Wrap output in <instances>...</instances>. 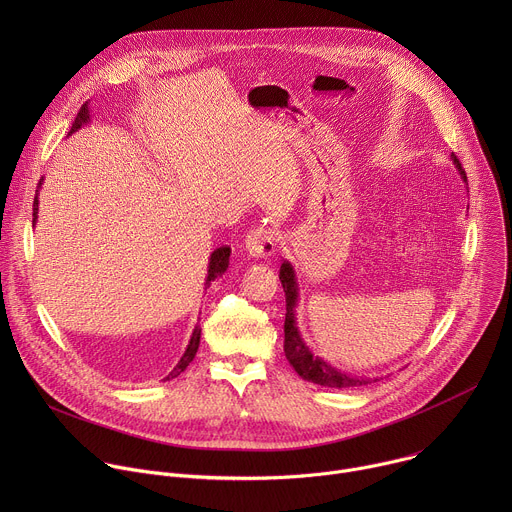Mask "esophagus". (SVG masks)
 <instances>
[{"instance_id": "1", "label": "esophagus", "mask_w": 512, "mask_h": 512, "mask_svg": "<svg viewBox=\"0 0 512 512\" xmlns=\"http://www.w3.org/2000/svg\"><path fill=\"white\" fill-rule=\"evenodd\" d=\"M275 245H277V233L267 227H257V229L249 231L247 239H245L247 253L257 259L271 257L275 253Z\"/></svg>"}]
</instances>
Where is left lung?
I'll use <instances>...</instances> for the list:
<instances>
[{"label": "left lung", "instance_id": "left-lung-1", "mask_svg": "<svg viewBox=\"0 0 512 512\" xmlns=\"http://www.w3.org/2000/svg\"><path fill=\"white\" fill-rule=\"evenodd\" d=\"M452 162L460 174V178L464 182L466 180V172L462 170L460 160L452 154ZM279 281L281 287L285 291V324H283V332H285V342H283V350L285 356L289 360L294 371L304 379L310 381L314 385H322V387H332V389H346V387H360V385H369V379H356L350 377L342 371H338L332 364H328L326 360H322L320 356H314V352L306 346L304 338L300 336L298 330V322H296V308H298V279H296V271L289 263H281L279 267Z\"/></svg>", "mask_w": 512, "mask_h": 512}]
</instances>
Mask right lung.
Listing matches in <instances>:
<instances>
[{"mask_svg":"<svg viewBox=\"0 0 512 512\" xmlns=\"http://www.w3.org/2000/svg\"><path fill=\"white\" fill-rule=\"evenodd\" d=\"M87 123H91V109H89V103H85L83 107H81V111L77 113V119H75V123H72V127H70V131H68V135H72V133H77L79 129H83ZM42 182H44V178H40V182H38V190H36V196H34V212H32V227H36V223H38V194H40V188H42ZM229 257H231V247H218V249H214L212 253H210V259H208V275H206V283H204V289L206 287H210V283L216 279V277H221L225 271H227V267H229ZM198 344H200V326L196 324L194 326V330H192V336H190V342H188V346H186V350H184V354H182V358L178 360V364L176 367L172 369V373L164 379V381H170V379H176L180 373H184L186 371V367L188 364L192 362V358L196 356V350H198Z\"/></svg>","mask_w":512,"mask_h":512,"instance_id":"right-lung-1","label":"right lung"}]
</instances>
